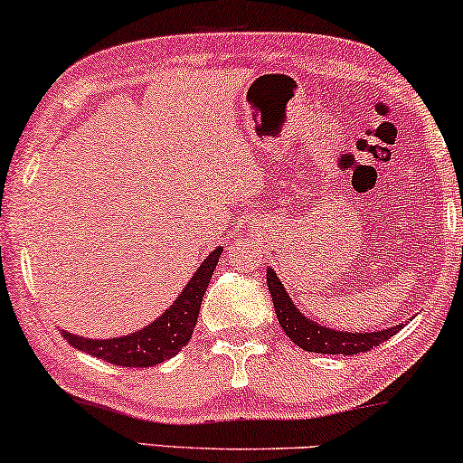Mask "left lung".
Segmentation results:
<instances>
[{
    "label": "left lung",
    "mask_w": 463,
    "mask_h": 463,
    "mask_svg": "<svg viewBox=\"0 0 463 463\" xmlns=\"http://www.w3.org/2000/svg\"><path fill=\"white\" fill-rule=\"evenodd\" d=\"M268 289L272 296V304L279 317V326L285 329L291 342H296L299 349L310 353H326V355H357V353L372 351L400 332L406 326H392L387 329H374V332H340V329L327 327L323 323L312 321L302 310L293 304L289 293H287L283 280L276 276L272 268L266 269Z\"/></svg>",
    "instance_id": "obj_1"
}]
</instances>
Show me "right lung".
Listing matches in <instances>:
<instances>
[{
    "label": "right lung",
    "instance_id": "right-lung-1",
    "mask_svg": "<svg viewBox=\"0 0 463 463\" xmlns=\"http://www.w3.org/2000/svg\"><path fill=\"white\" fill-rule=\"evenodd\" d=\"M221 253H223V246H217L195 269V274L191 276V280L178 293L170 308H165L157 319L137 332L117 335V338H85V335L61 329L63 338L74 349L104 359L108 364L123 365V368H153L165 359H172L191 340L203 293L208 289Z\"/></svg>",
    "mask_w": 463,
    "mask_h": 463
}]
</instances>
